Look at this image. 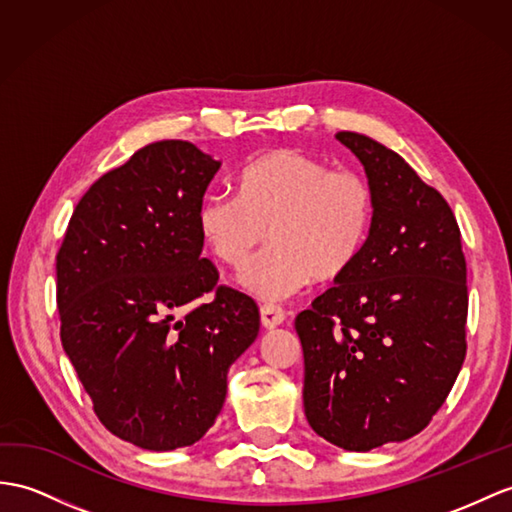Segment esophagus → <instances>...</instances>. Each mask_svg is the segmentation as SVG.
<instances>
[{
	"label": "esophagus",
	"mask_w": 512,
	"mask_h": 512,
	"mask_svg": "<svg viewBox=\"0 0 512 512\" xmlns=\"http://www.w3.org/2000/svg\"><path fill=\"white\" fill-rule=\"evenodd\" d=\"M286 313L282 306L276 304H263L260 306V321H263L265 328H278L280 323H284Z\"/></svg>",
	"instance_id": "esophagus-1"
}]
</instances>
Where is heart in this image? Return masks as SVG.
Here are the masks:
<instances>
[{
  "label": "heart",
  "instance_id": "1",
  "mask_svg": "<svg viewBox=\"0 0 512 512\" xmlns=\"http://www.w3.org/2000/svg\"><path fill=\"white\" fill-rule=\"evenodd\" d=\"M376 221V193L365 173L330 169L297 149H273L239 173V195H206L199 232L223 265L243 267L269 236L271 245L241 273L263 299H284L308 280L345 276Z\"/></svg>",
  "mask_w": 512,
  "mask_h": 512
}]
</instances>
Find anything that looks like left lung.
<instances>
[{
	"instance_id": "1",
	"label": "left lung",
	"mask_w": 512,
	"mask_h": 512,
	"mask_svg": "<svg viewBox=\"0 0 512 512\" xmlns=\"http://www.w3.org/2000/svg\"><path fill=\"white\" fill-rule=\"evenodd\" d=\"M376 193L356 265L295 317L304 413L347 452L406 441L432 421L467 354V263L450 204L365 134L339 132Z\"/></svg>"
}]
</instances>
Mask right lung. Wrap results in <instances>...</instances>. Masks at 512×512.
Returning <instances> with one entry per match:
<instances>
[{"label": "right lung", "mask_w": 512, "mask_h": 512, "mask_svg": "<svg viewBox=\"0 0 512 512\" xmlns=\"http://www.w3.org/2000/svg\"><path fill=\"white\" fill-rule=\"evenodd\" d=\"M219 167L189 141L145 145L82 195L56 256L62 347L97 419L143 450L202 439L258 336L254 299L202 258L197 210Z\"/></svg>", "instance_id": "1"}]
</instances>
